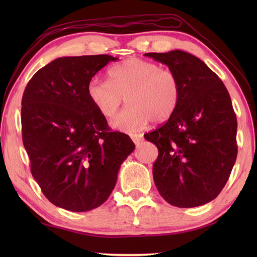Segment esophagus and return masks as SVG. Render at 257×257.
Returning <instances> with one entry per match:
<instances>
[{
    "mask_svg": "<svg viewBox=\"0 0 257 257\" xmlns=\"http://www.w3.org/2000/svg\"><path fill=\"white\" fill-rule=\"evenodd\" d=\"M130 137H132L133 141L136 145H138V144L141 143V140H143L144 136H143V134H132V135H130Z\"/></svg>",
    "mask_w": 257,
    "mask_h": 257,
    "instance_id": "1",
    "label": "esophagus"
}]
</instances>
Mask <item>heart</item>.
<instances>
[{
    "label": "heart",
    "mask_w": 257,
    "mask_h": 257,
    "mask_svg": "<svg viewBox=\"0 0 257 257\" xmlns=\"http://www.w3.org/2000/svg\"><path fill=\"white\" fill-rule=\"evenodd\" d=\"M110 80L94 77L87 94L102 116L111 118L127 98V108L117 114L112 125L134 133L150 120L160 123L177 110L181 96L179 78L172 70L145 59L132 57L113 66Z\"/></svg>",
    "instance_id": "b5f03b06"
}]
</instances>
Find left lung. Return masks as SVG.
<instances>
[{"mask_svg": "<svg viewBox=\"0 0 257 257\" xmlns=\"http://www.w3.org/2000/svg\"><path fill=\"white\" fill-rule=\"evenodd\" d=\"M166 64L181 86L172 116L145 138L159 155L154 181L160 195L178 207L214 200L230 177L237 156L236 114L226 87L200 58L183 51L147 53Z\"/></svg>", "mask_w": 257, "mask_h": 257, "instance_id": "left-lung-1", "label": "left lung"}]
</instances>
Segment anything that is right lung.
<instances>
[{"label":"right lung","mask_w":257,"mask_h":257,"mask_svg":"<svg viewBox=\"0 0 257 257\" xmlns=\"http://www.w3.org/2000/svg\"><path fill=\"white\" fill-rule=\"evenodd\" d=\"M117 59L57 58L36 72L24 90L22 139L32 176L48 201L65 210L86 212L101 205L135 149L128 135L111 132L87 94L96 73Z\"/></svg>","instance_id":"obj_1"}]
</instances>
